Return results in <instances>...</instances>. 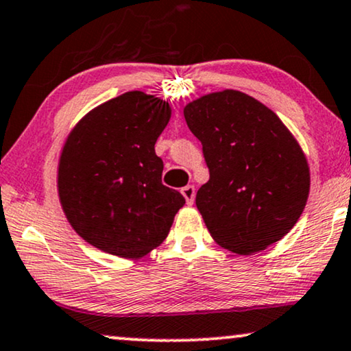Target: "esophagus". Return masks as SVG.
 <instances>
[{
	"mask_svg": "<svg viewBox=\"0 0 351 351\" xmlns=\"http://www.w3.org/2000/svg\"><path fill=\"white\" fill-rule=\"evenodd\" d=\"M181 194H182V197H184V199H186V204H187V205L194 204V199H195V187H194V186H186V187H182Z\"/></svg>",
	"mask_w": 351,
	"mask_h": 351,
	"instance_id": "obj_1",
	"label": "esophagus"
}]
</instances>
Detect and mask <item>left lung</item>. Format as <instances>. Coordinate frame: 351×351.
<instances>
[{"mask_svg":"<svg viewBox=\"0 0 351 351\" xmlns=\"http://www.w3.org/2000/svg\"><path fill=\"white\" fill-rule=\"evenodd\" d=\"M184 117L210 170L195 205L216 243L253 254L283 239L310 192L307 157L289 128L264 103L234 88L189 101Z\"/></svg>","mask_w":351,"mask_h":351,"instance_id":"1","label":"left lung"}]
</instances>
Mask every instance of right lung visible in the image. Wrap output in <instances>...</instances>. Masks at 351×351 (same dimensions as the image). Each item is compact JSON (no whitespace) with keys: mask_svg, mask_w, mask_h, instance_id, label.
<instances>
[{"mask_svg":"<svg viewBox=\"0 0 351 351\" xmlns=\"http://www.w3.org/2000/svg\"><path fill=\"white\" fill-rule=\"evenodd\" d=\"M169 101L125 92L82 116L63 143L57 191L68 223L88 245L138 259L169 235L184 197L162 184L154 145L169 124Z\"/></svg>","mask_w":351,"mask_h":351,"instance_id":"right-lung-1","label":"right lung"}]
</instances>
